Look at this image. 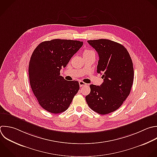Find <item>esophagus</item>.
Masks as SVG:
<instances>
[{"instance_id": "1", "label": "esophagus", "mask_w": 157, "mask_h": 157, "mask_svg": "<svg viewBox=\"0 0 157 157\" xmlns=\"http://www.w3.org/2000/svg\"><path fill=\"white\" fill-rule=\"evenodd\" d=\"M79 85H80V87H82V86H83L85 85H86V83H85V82H83L82 81H80L79 82Z\"/></svg>"}]
</instances>
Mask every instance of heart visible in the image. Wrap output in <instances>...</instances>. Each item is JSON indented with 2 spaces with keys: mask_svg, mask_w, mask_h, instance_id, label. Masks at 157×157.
Listing matches in <instances>:
<instances>
[{
  "mask_svg": "<svg viewBox=\"0 0 157 157\" xmlns=\"http://www.w3.org/2000/svg\"><path fill=\"white\" fill-rule=\"evenodd\" d=\"M94 53V52L93 50H86L84 53H83V55H85V54H89V53Z\"/></svg>",
  "mask_w": 157,
  "mask_h": 157,
  "instance_id": "obj_1",
  "label": "heart"
}]
</instances>
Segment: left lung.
<instances>
[{"label":"left lung","instance_id":"1","mask_svg":"<svg viewBox=\"0 0 157 157\" xmlns=\"http://www.w3.org/2000/svg\"><path fill=\"white\" fill-rule=\"evenodd\" d=\"M99 56L97 72L102 74L100 86L90 85L85 99L94 112L105 115L117 110L129 96L134 80L133 64L121 44L108 39L88 40Z\"/></svg>","mask_w":157,"mask_h":157}]
</instances>
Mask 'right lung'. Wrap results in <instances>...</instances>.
Returning <instances> with one entry per match:
<instances>
[{
	"mask_svg": "<svg viewBox=\"0 0 157 157\" xmlns=\"http://www.w3.org/2000/svg\"><path fill=\"white\" fill-rule=\"evenodd\" d=\"M83 42L53 39L40 43L34 50L29 64L31 87L40 106L53 113L66 111L79 90L78 82L60 75Z\"/></svg>",
	"mask_w": 157,
	"mask_h": 157,
	"instance_id": "add662e5",
	"label": "right lung"
}]
</instances>
